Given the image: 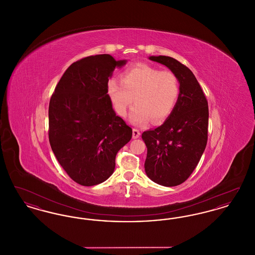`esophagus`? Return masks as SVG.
I'll use <instances>...</instances> for the list:
<instances>
[{"mask_svg": "<svg viewBox=\"0 0 255 255\" xmlns=\"http://www.w3.org/2000/svg\"><path fill=\"white\" fill-rule=\"evenodd\" d=\"M140 135V133L137 129H133V138H138Z\"/></svg>", "mask_w": 255, "mask_h": 255, "instance_id": "1", "label": "esophagus"}]
</instances>
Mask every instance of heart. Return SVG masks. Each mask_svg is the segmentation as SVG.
I'll list each match as a JSON object with an SVG mask.
<instances>
[{
  "instance_id": "heart-1",
  "label": "heart",
  "mask_w": 255,
  "mask_h": 255,
  "mask_svg": "<svg viewBox=\"0 0 255 255\" xmlns=\"http://www.w3.org/2000/svg\"><path fill=\"white\" fill-rule=\"evenodd\" d=\"M109 93L117 113L124 117L133 99L130 122L140 126L149 122H161L174 109L180 96V82L170 71H160L147 64H136L122 73L121 80L112 78Z\"/></svg>"
}]
</instances>
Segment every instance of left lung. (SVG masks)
<instances>
[{"label":"left lung","mask_w":255,"mask_h":255,"mask_svg":"<svg viewBox=\"0 0 255 255\" xmlns=\"http://www.w3.org/2000/svg\"><path fill=\"white\" fill-rule=\"evenodd\" d=\"M175 73L180 96L169 117L159 127L142 133L147 147L144 169L153 182L176 186L192 174L206 149L208 104L193 73L169 56H149Z\"/></svg>","instance_id":"left-lung-1"}]
</instances>
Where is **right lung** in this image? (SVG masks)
I'll use <instances>...</instances> for the list:
<instances>
[{
	"label": "right lung",
	"instance_id": "obj_1",
	"mask_svg": "<svg viewBox=\"0 0 255 255\" xmlns=\"http://www.w3.org/2000/svg\"><path fill=\"white\" fill-rule=\"evenodd\" d=\"M127 60L110 54L88 56L63 74L49 106L53 154L73 181L84 186L105 182L116 156L132 138V129L113 109L108 81Z\"/></svg>",
	"mask_w": 255,
	"mask_h": 255
}]
</instances>
